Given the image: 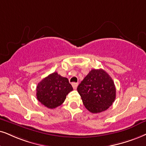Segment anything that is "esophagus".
<instances>
[{
    "label": "esophagus",
    "mask_w": 146,
    "mask_h": 146,
    "mask_svg": "<svg viewBox=\"0 0 146 146\" xmlns=\"http://www.w3.org/2000/svg\"><path fill=\"white\" fill-rule=\"evenodd\" d=\"M71 85H72V86H73V89H77V86H78V84H77V83H75V82L72 83Z\"/></svg>",
    "instance_id": "1"
}]
</instances>
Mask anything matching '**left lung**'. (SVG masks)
Wrapping results in <instances>:
<instances>
[{"label":"left lung","mask_w":146,"mask_h":146,"mask_svg":"<svg viewBox=\"0 0 146 146\" xmlns=\"http://www.w3.org/2000/svg\"><path fill=\"white\" fill-rule=\"evenodd\" d=\"M77 90L85 107L92 113L107 110L116 98L113 80L102 69L91 70Z\"/></svg>","instance_id":"1"}]
</instances>
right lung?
Segmentation results:
<instances>
[{"label":"right lung","instance_id":"add662e5","mask_svg":"<svg viewBox=\"0 0 146 146\" xmlns=\"http://www.w3.org/2000/svg\"><path fill=\"white\" fill-rule=\"evenodd\" d=\"M73 90L66 77L56 72L44 78L36 88V96L39 102L48 108H56L64 102L66 96Z\"/></svg>","mask_w":146,"mask_h":146}]
</instances>
